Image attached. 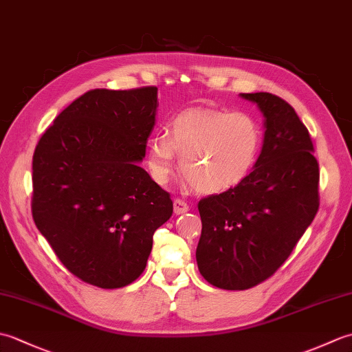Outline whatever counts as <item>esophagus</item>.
Masks as SVG:
<instances>
[{
  "label": "esophagus",
  "mask_w": 352,
  "mask_h": 352,
  "mask_svg": "<svg viewBox=\"0 0 352 352\" xmlns=\"http://www.w3.org/2000/svg\"><path fill=\"white\" fill-rule=\"evenodd\" d=\"M186 212H189V206L188 203H184L182 199H174V213L175 214H183Z\"/></svg>",
  "instance_id": "obj_1"
}]
</instances>
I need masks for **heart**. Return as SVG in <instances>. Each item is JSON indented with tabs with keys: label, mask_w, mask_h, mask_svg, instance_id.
Here are the masks:
<instances>
[{
	"label": "heart",
	"mask_w": 352,
	"mask_h": 352,
	"mask_svg": "<svg viewBox=\"0 0 352 352\" xmlns=\"http://www.w3.org/2000/svg\"><path fill=\"white\" fill-rule=\"evenodd\" d=\"M263 148V130L245 111L188 110L169 125V136L149 140L146 164L154 182L166 184L182 157L186 182L201 193H221L246 180Z\"/></svg>",
	"instance_id": "heart-1"
}]
</instances>
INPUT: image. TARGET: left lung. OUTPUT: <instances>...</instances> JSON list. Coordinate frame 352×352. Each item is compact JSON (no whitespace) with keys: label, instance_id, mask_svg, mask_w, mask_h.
Segmentation results:
<instances>
[{"label":"left lung","instance_id":"obj_1","mask_svg":"<svg viewBox=\"0 0 352 352\" xmlns=\"http://www.w3.org/2000/svg\"><path fill=\"white\" fill-rule=\"evenodd\" d=\"M241 95L265 116L260 159L241 184L198 203V269L226 290L251 289L272 276L319 208V164L294 107L269 92Z\"/></svg>","mask_w":352,"mask_h":352}]
</instances>
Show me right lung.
I'll return each mask as SVG.
<instances>
[{"mask_svg": "<svg viewBox=\"0 0 352 352\" xmlns=\"http://www.w3.org/2000/svg\"><path fill=\"white\" fill-rule=\"evenodd\" d=\"M157 87L94 89L72 101L33 154L32 213L81 281L129 286L144 272L154 231L174 207L139 166L155 125Z\"/></svg>", "mask_w": 352, "mask_h": 352, "instance_id": "1", "label": "right lung"}]
</instances>
